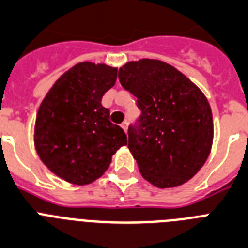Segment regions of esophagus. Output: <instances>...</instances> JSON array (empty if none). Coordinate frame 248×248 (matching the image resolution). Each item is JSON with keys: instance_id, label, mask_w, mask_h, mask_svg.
Listing matches in <instances>:
<instances>
[{"instance_id": "34e87169", "label": "esophagus", "mask_w": 248, "mask_h": 248, "mask_svg": "<svg viewBox=\"0 0 248 248\" xmlns=\"http://www.w3.org/2000/svg\"><path fill=\"white\" fill-rule=\"evenodd\" d=\"M127 126H128V124H127V122H124V124H121V127H122V128H124V132H127Z\"/></svg>"}]
</instances>
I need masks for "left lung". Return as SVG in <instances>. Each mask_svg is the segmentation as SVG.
Returning a JSON list of instances; mask_svg holds the SVG:
<instances>
[{
	"label": "left lung",
	"mask_w": 248,
	"mask_h": 248,
	"mask_svg": "<svg viewBox=\"0 0 248 248\" xmlns=\"http://www.w3.org/2000/svg\"><path fill=\"white\" fill-rule=\"evenodd\" d=\"M118 78L137 98L141 116L128 127V148L154 186L184 185L200 171L214 141L207 98L191 79L160 60L127 62Z\"/></svg>",
	"instance_id": "obj_1"
}]
</instances>
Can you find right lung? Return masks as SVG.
Returning a JSON list of instances; mask_svg holds the SVG:
<instances>
[{"mask_svg":"<svg viewBox=\"0 0 248 248\" xmlns=\"http://www.w3.org/2000/svg\"><path fill=\"white\" fill-rule=\"evenodd\" d=\"M117 68L79 62L60 77L41 102L34 124V147L56 176L88 185L108 169L112 156L127 145L121 127L101 105L113 87Z\"/></svg>","mask_w":248,"mask_h":248,"instance_id":"1","label":"right lung"}]
</instances>
